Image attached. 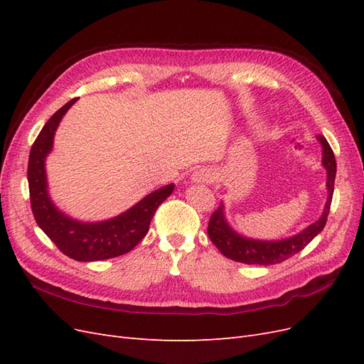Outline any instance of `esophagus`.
Here are the masks:
<instances>
[{
    "label": "esophagus",
    "instance_id": "obj_1",
    "mask_svg": "<svg viewBox=\"0 0 364 364\" xmlns=\"http://www.w3.org/2000/svg\"><path fill=\"white\" fill-rule=\"evenodd\" d=\"M214 178H215V176H214L213 170H209L208 167H202V168L196 170L193 173V182L194 183H202V185L213 183Z\"/></svg>",
    "mask_w": 364,
    "mask_h": 364
}]
</instances>
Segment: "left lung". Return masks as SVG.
Returning a JSON list of instances; mask_svg holds the SVG:
<instances>
[{
  "label": "left lung",
  "mask_w": 364,
  "mask_h": 364,
  "mask_svg": "<svg viewBox=\"0 0 364 364\" xmlns=\"http://www.w3.org/2000/svg\"><path fill=\"white\" fill-rule=\"evenodd\" d=\"M317 139L321 141L322 144V149H323L322 164L328 171V181H326L328 200H326L322 217L313 225L308 226L306 229H304L302 232H299L291 238H285L279 241H261V240L245 238L240 234H237L235 230L230 229L225 220L223 205H220L211 214V218H209L208 235L211 238L213 243L217 246V249L222 252L226 258L234 259L237 262H245V264L270 266V264H278L296 255V253L301 252L318 232H322V229L326 225L329 208H331L337 164H336L334 151L331 146L328 144L325 136L317 135Z\"/></svg>",
  "instance_id": "8db88e82"
}]
</instances>
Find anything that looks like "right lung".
<instances>
[{"label":"right lung","instance_id":"obj_1","mask_svg":"<svg viewBox=\"0 0 364 364\" xmlns=\"http://www.w3.org/2000/svg\"><path fill=\"white\" fill-rule=\"evenodd\" d=\"M75 98L62 106L39 132L30 150L27 179L31 211L38 226L56 247L75 261H100L124 255L149 232L159 205L173 193L174 185L153 191L118 217L98 223H82L59 213L47 193L46 158L53 147L54 132Z\"/></svg>","mask_w":364,"mask_h":364}]
</instances>
